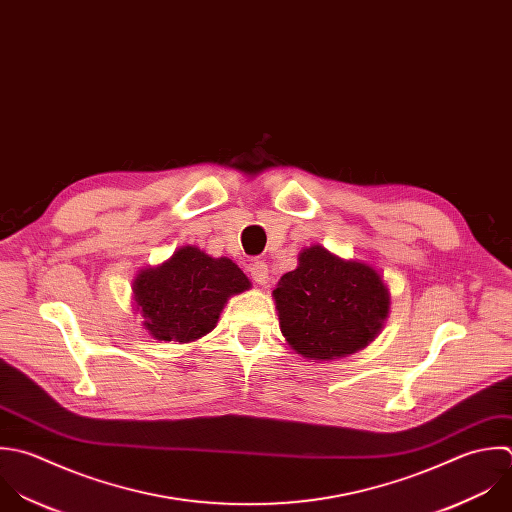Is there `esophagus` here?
<instances>
[{"label": "esophagus", "instance_id": "1", "mask_svg": "<svg viewBox=\"0 0 512 512\" xmlns=\"http://www.w3.org/2000/svg\"><path fill=\"white\" fill-rule=\"evenodd\" d=\"M249 273H251V279H253L257 285H267V281H269V267H267L263 261H255V263L249 267Z\"/></svg>", "mask_w": 512, "mask_h": 512}]
</instances>
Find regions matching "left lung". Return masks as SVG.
<instances>
[{"mask_svg": "<svg viewBox=\"0 0 512 512\" xmlns=\"http://www.w3.org/2000/svg\"><path fill=\"white\" fill-rule=\"evenodd\" d=\"M273 299L287 345L315 363L365 349L391 311L389 287L373 265L323 245L299 253L297 269L279 279Z\"/></svg>", "mask_w": 512, "mask_h": 512, "instance_id": "obj_1", "label": "left lung"}]
</instances>
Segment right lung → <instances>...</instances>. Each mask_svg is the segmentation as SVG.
Listing matches in <instances>:
<instances>
[{"mask_svg":"<svg viewBox=\"0 0 512 512\" xmlns=\"http://www.w3.org/2000/svg\"><path fill=\"white\" fill-rule=\"evenodd\" d=\"M247 289L251 281L229 257L185 245L135 275L133 305L153 339L181 345L211 333L227 301Z\"/></svg>","mask_w":512,"mask_h":512,"instance_id":"1","label":"right lung"}]
</instances>
